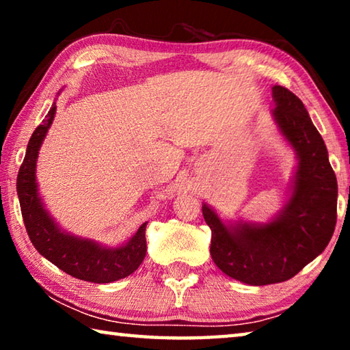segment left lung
<instances>
[{"instance_id":"left-lung-1","label":"left lung","mask_w":350,"mask_h":350,"mask_svg":"<svg viewBox=\"0 0 350 350\" xmlns=\"http://www.w3.org/2000/svg\"><path fill=\"white\" fill-rule=\"evenodd\" d=\"M271 97V118L296 156L286 204L267 222H254L228 221L202 202L213 260L225 275L250 286L293 278L324 252L336 224L338 185L321 134L293 92L275 85Z\"/></svg>"}]
</instances>
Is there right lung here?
Wrapping results in <instances>:
<instances>
[{"label": "right lung", "mask_w": 350, "mask_h": 350, "mask_svg": "<svg viewBox=\"0 0 350 350\" xmlns=\"http://www.w3.org/2000/svg\"><path fill=\"white\" fill-rule=\"evenodd\" d=\"M55 112L57 105L54 102L43 123L37 126L29 140L25 161L16 177V193L29 238L41 256L77 280L97 284L123 280L134 273L144 262L148 222L142 224L128 241L111 247L98 241L75 236L62 228L41 199L37 182V159L55 118Z\"/></svg>", "instance_id": "right-lung-1"}]
</instances>
